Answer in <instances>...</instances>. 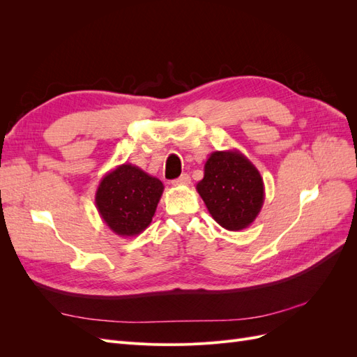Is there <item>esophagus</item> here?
I'll return each mask as SVG.
<instances>
[{"label": "esophagus", "instance_id": "34e87169", "mask_svg": "<svg viewBox=\"0 0 357 357\" xmlns=\"http://www.w3.org/2000/svg\"><path fill=\"white\" fill-rule=\"evenodd\" d=\"M189 183H190L189 174H181L178 178L172 180V185L174 186H186V185H189Z\"/></svg>", "mask_w": 357, "mask_h": 357}]
</instances>
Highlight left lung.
Masks as SVG:
<instances>
[{
    "instance_id": "left-lung-1",
    "label": "left lung",
    "mask_w": 357,
    "mask_h": 357,
    "mask_svg": "<svg viewBox=\"0 0 357 357\" xmlns=\"http://www.w3.org/2000/svg\"><path fill=\"white\" fill-rule=\"evenodd\" d=\"M197 190L211 218L228 231L248 228L265 199L261 172L240 150L213 152Z\"/></svg>"
}]
</instances>
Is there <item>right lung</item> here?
I'll return each mask as SVG.
<instances>
[{
  "instance_id": "right-lung-1",
  "label": "right lung",
  "mask_w": 357,
  "mask_h": 357,
  "mask_svg": "<svg viewBox=\"0 0 357 357\" xmlns=\"http://www.w3.org/2000/svg\"><path fill=\"white\" fill-rule=\"evenodd\" d=\"M162 192L159 178L132 164H122L102 177L95 204L102 222L116 235L134 236L152 223Z\"/></svg>"
}]
</instances>
